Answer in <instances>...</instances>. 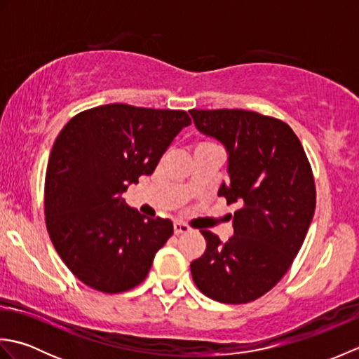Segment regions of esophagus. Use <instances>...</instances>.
I'll return each instance as SVG.
<instances>
[{
    "label": "esophagus",
    "instance_id": "esophagus-1",
    "mask_svg": "<svg viewBox=\"0 0 359 359\" xmlns=\"http://www.w3.org/2000/svg\"><path fill=\"white\" fill-rule=\"evenodd\" d=\"M189 230H191V228L188 225L182 222H174V234H184V233H188Z\"/></svg>",
    "mask_w": 359,
    "mask_h": 359
}]
</instances>
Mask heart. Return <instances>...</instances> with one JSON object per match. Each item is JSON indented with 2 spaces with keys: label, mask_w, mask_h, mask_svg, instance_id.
I'll return each mask as SVG.
<instances>
[{
  "label": "heart",
  "mask_w": 359,
  "mask_h": 359,
  "mask_svg": "<svg viewBox=\"0 0 359 359\" xmlns=\"http://www.w3.org/2000/svg\"><path fill=\"white\" fill-rule=\"evenodd\" d=\"M219 147V144L211 140V139H199L196 143H194V152L196 151H202V149H208V148H216Z\"/></svg>",
  "instance_id": "b5f03b06"
}]
</instances>
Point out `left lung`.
Instances as JSON below:
<instances>
[{"mask_svg":"<svg viewBox=\"0 0 359 359\" xmlns=\"http://www.w3.org/2000/svg\"><path fill=\"white\" fill-rule=\"evenodd\" d=\"M196 128L228 151V185L219 196L241 205L234 236L201 230L205 253L191 262L194 284L224 304L256 301L278 284L306 239L316 208L313 171L285 121L255 111L191 109Z\"/></svg>","mask_w":359,"mask_h":359,"instance_id":"8db88e82","label":"left lung"}]
</instances>
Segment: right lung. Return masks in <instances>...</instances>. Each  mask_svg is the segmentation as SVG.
I'll use <instances>...</instances> for the list:
<instances>
[{
    "label": "right lung",
    "instance_id": "1",
    "mask_svg": "<svg viewBox=\"0 0 359 359\" xmlns=\"http://www.w3.org/2000/svg\"><path fill=\"white\" fill-rule=\"evenodd\" d=\"M189 123L180 109L114 103L79 112L58 134L46 170V226L58 256L83 284L112 294L147 278L172 236V222L147 219L121 193L154 172Z\"/></svg>",
    "mask_w": 359,
    "mask_h": 359
}]
</instances>
